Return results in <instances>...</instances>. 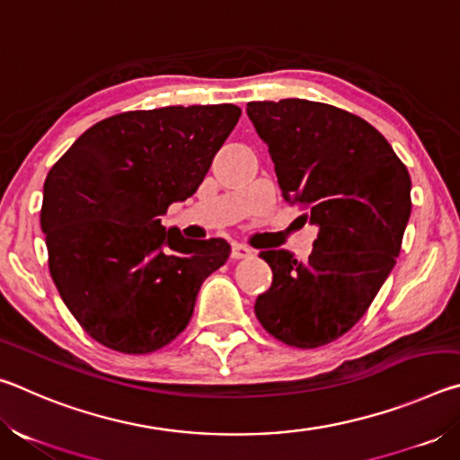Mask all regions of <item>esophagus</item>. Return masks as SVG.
<instances>
[{"mask_svg": "<svg viewBox=\"0 0 460 460\" xmlns=\"http://www.w3.org/2000/svg\"><path fill=\"white\" fill-rule=\"evenodd\" d=\"M231 255H233V260H245V258H252L253 249L243 245V243H233Z\"/></svg>", "mask_w": 460, "mask_h": 460, "instance_id": "34e87169", "label": "esophagus"}]
</instances>
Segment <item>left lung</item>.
I'll return each instance as SVG.
<instances>
[{"instance_id":"1","label":"left lung","mask_w":460,"mask_h":460,"mask_svg":"<svg viewBox=\"0 0 460 460\" xmlns=\"http://www.w3.org/2000/svg\"><path fill=\"white\" fill-rule=\"evenodd\" d=\"M247 118L284 200L305 207L302 219L318 227L306 261L286 249L260 253L274 279L255 316L286 345H326L367 313L395 266L411 213L410 174L376 128L339 107L252 101Z\"/></svg>"}]
</instances>
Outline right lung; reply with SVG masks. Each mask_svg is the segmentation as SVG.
I'll return each mask as SVG.
<instances>
[{"label":"right lung","instance_id":"obj_1","mask_svg":"<svg viewBox=\"0 0 460 460\" xmlns=\"http://www.w3.org/2000/svg\"><path fill=\"white\" fill-rule=\"evenodd\" d=\"M237 105L160 107L95 123L52 166L40 211L60 298L101 345L152 353L189 324L225 239H186L158 217L192 197L239 121Z\"/></svg>","mask_w":460,"mask_h":460}]
</instances>
